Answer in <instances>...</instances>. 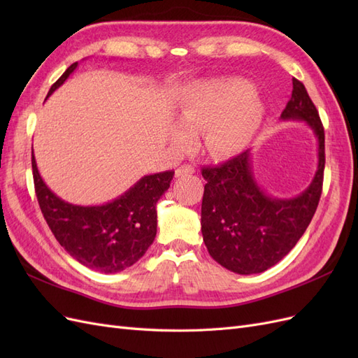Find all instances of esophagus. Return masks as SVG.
Returning <instances> with one entry per match:
<instances>
[{
	"label": "esophagus",
	"instance_id": "obj_1",
	"mask_svg": "<svg viewBox=\"0 0 358 358\" xmlns=\"http://www.w3.org/2000/svg\"><path fill=\"white\" fill-rule=\"evenodd\" d=\"M192 173H196V169H194V167L189 166V164H185V166H182V167H179V169L176 170V178L189 176V175H192Z\"/></svg>",
	"mask_w": 358,
	"mask_h": 358
}]
</instances>
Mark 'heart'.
<instances>
[{"mask_svg":"<svg viewBox=\"0 0 358 358\" xmlns=\"http://www.w3.org/2000/svg\"><path fill=\"white\" fill-rule=\"evenodd\" d=\"M263 106L252 85L241 79L199 83L179 106L180 122L170 129L178 149H189L196 133L204 131V148L212 157L241 154L252 142L263 121Z\"/></svg>","mask_w":358,"mask_h":358,"instance_id":"heart-1","label":"heart"}]
</instances>
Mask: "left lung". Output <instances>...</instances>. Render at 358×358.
<instances>
[{
  "instance_id": "1",
  "label": "left lung",
  "mask_w": 358,
  "mask_h": 358,
  "mask_svg": "<svg viewBox=\"0 0 358 358\" xmlns=\"http://www.w3.org/2000/svg\"><path fill=\"white\" fill-rule=\"evenodd\" d=\"M280 119L305 121L318 140V167L310 185L292 199H276L258 187L251 150L221 166L203 167L201 233L210 257L239 275L262 273L279 263L306 231L318 208L324 178V128L300 80Z\"/></svg>"
}]
</instances>
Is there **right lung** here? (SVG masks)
<instances>
[{
	"label": "right lung",
	"mask_w": 358,
	"mask_h": 358,
	"mask_svg": "<svg viewBox=\"0 0 358 358\" xmlns=\"http://www.w3.org/2000/svg\"><path fill=\"white\" fill-rule=\"evenodd\" d=\"M78 67L64 71L48 96ZM32 176L43 216L59 245L80 264L101 273H117L145 255L157 236V201L170 188L175 171L143 176L122 196L100 206L61 200L41 179L32 152Z\"/></svg>",
	"instance_id": "add662e5"
}]
</instances>
